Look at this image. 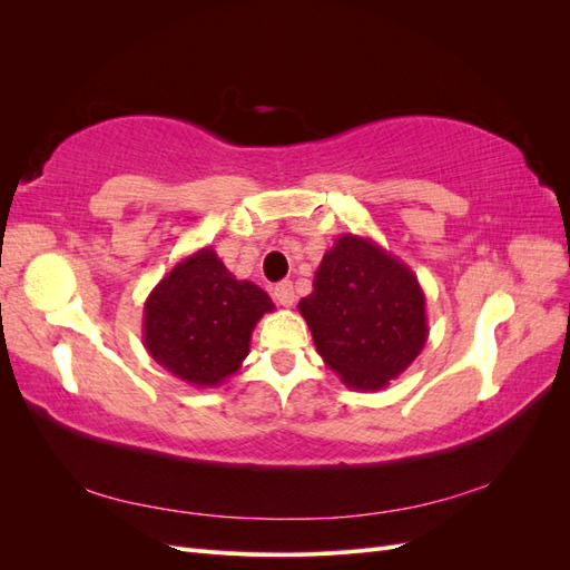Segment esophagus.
<instances>
[{"label":"esophagus","mask_w":570,"mask_h":570,"mask_svg":"<svg viewBox=\"0 0 570 570\" xmlns=\"http://www.w3.org/2000/svg\"><path fill=\"white\" fill-rule=\"evenodd\" d=\"M273 299L278 302L281 306H292L295 304V289H292V283L285 281V283H278L273 287Z\"/></svg>","instance_id":"1"}]
</instances>
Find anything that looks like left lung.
Returning <instances> with one entry per match:
<instances>
[{
  "label": "left lung",
  "instance_id": "obj_1",
  "mask_svg": "<svg viewBox=\"0 0 570 570\" xmlns=\"http://www.w3.org/2000/svg\"><path fill=\"white\" fill-rule=\"evenodd\" d=\"M299 314L325 366L356 392L387 387L423 352L430 333L416 273L352 233L323 254Z\"/></svg>",
  "mask_w": 570,
  "mask_h": 570
}]
</instances>
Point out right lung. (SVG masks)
Listing matches in <instances>:
<instances>
[{
  "mask_svg": "<svg viewBox=\"0 0 570 570\" xmlns=\"http://www.w3.org/2000/svg\"><path fill=\"white\" fill-rule=\"evenodd\" d=\"M273 308L262 287L237 281L214 247H202L149 292L145 350L178 381L218 387L243 366L256 323Z\"/></svg>",
  "mask_w": 570,
  "mask_h": 570,
  "instance_id": "add662e5",
  "label": "right lung"
}]
</instances>
